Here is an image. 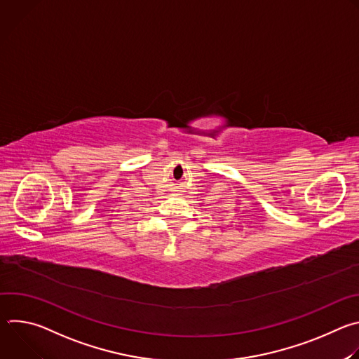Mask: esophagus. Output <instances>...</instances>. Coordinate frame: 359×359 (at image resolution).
Returning a JSON list of instances; mask_svg holds the SVG:
<instances>
[{
    "label": "esophagus",
    "instance_id": "esophagus-1",
    "mask_svg": "<svg viewBox=\"0 0 359 359\" xmlns=\"http://www.w3.org/2000/svg\"><path fill=\"white\" fill-rule=\"evenodd\" d=\"M175 191H176V190H175Z\"/></svg>",
    "mask_w": 359,
    "mask_h": 359
}]
</instances>
